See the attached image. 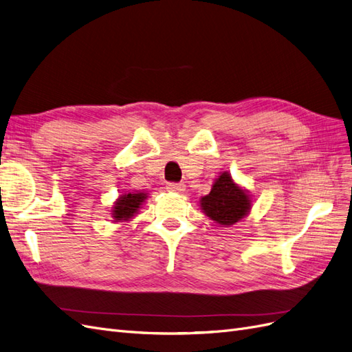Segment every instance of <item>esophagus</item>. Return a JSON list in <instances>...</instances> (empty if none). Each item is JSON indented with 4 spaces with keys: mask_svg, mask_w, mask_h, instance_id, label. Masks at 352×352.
<instances>
[{
    "mask_svg": "<svg viewBox=\"0 0 352 352\" xmlns=\"http://www.w3.org/2000/svg\"><path fill=\"white\" fill-rule=\"evenodd\" d=\"M167 189L172 190V192H182V190L185 189V185H184V184L170 182V184H167Z\"/></svg>",
    "mask_w": 352,
    "mask_h": 352,
    "instance_id": "1",
    "label": "esophagus"
}]
</instances>
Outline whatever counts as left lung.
Masks as SVG:
<instances>
[{
	"label": "left lung",
	"mask_w": 352,
	"mask_h": 352,
	"mask_svg": "<svg viewBox=\"0 0 352 352\" xmlns=\"http://www.w3.org/2000/svg\"><path fill=\"white\" fill-rule=\"evenodd\" d=\"M202 210L219 225L229 226L239 221L251 207L248 195L233 184L228 173H221L211 192L201 199Z\"/></svg>",
	"instance_id": "left-lung-1"
}]
</instances>
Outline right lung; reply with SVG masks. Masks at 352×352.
Wrapping results in <instances>:
<instances>
[{
	"instance_id": "right-lung-1",
	"label": "right lung",
	"mask_w": 352,
	"mask_h": 352,
	"mask_svg": "<svg viewBox=\"0 0 352 352\" xmlns=\"http://www.w3.org/2000/svg\"><path fill=\"white\" fill-rule=\"evenodd\" d=\"M145 199V194H126L120 197L116 202L113 217L116 220H129L133 217L136 210L140 208L142 201Z\"/></svg>"
}]
</instances>
